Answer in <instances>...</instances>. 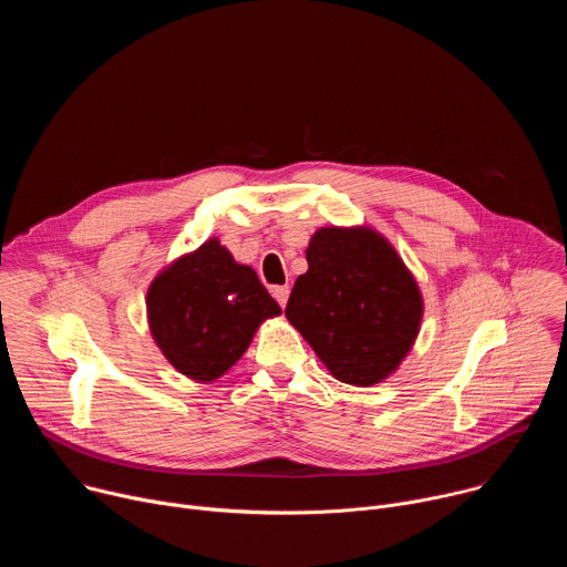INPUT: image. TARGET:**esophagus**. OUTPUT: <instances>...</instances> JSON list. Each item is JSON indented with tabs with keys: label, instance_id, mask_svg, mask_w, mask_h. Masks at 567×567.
<instances>
[{
	"label": "esophagus",
	"instance_id": "1",
	"mask_svg": "<svg viewBox=\"0 0 567 567\" xmlns=\"http://www.w3.org/2000/svg\"><path fill=\"white\" fill-rule=\"evenodd\" d=\"M271 293H274V298L278 300V305H280V307H285V305H287V300H289V287H287V285L271 287Z\"/></svg>",
	"mask_w": 567,
	"mask_h": 567
}]
</instances>
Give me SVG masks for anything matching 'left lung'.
Wrapping results in <instances>:
<instances>
[{
    "mask_svg": "<svg viewBox=\"0 0 567 567\" xmlns=\"http://www.w3.org/2000/svg\"><path fill=\"white\" fill-rule=\"evenodd\" d=\"M285 316L343 383L390 377L420 334L424 300L390 241L368 226L318 228Z\"/></svg>",
    "mask_w": 567,
    "mask_h": 567,
    "instance_id": "obj_1",
    "label": "left lung"
}]
</instances>
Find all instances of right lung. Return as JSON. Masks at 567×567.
<instances>
[{"label": "right lung", "mask_w": 567, "mask_h": 567, "mask_svg": "<svg viewBox=\"0 0 567 567\" xmlns=\"http://www.w3.org/2000/svg\"><path fill=\"white\" fill-rule=\"evenodd\" d=\"M150 332L188 379H219L247 352L260 322L280 313L256 271L237 265L217 239L175 260L147 289Z\"/></svg>", "instance_id": "add662e5"}]
</instances>
